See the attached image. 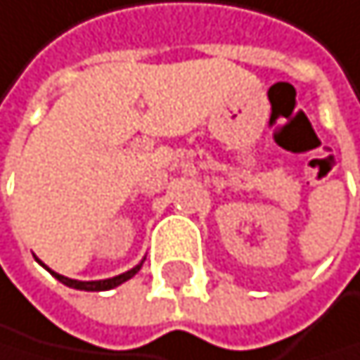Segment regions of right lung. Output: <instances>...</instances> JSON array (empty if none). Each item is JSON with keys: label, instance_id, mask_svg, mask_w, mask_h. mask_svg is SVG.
<instances>
[{"label": "right lung", "instance_id": "obj_1", "mask_svg": "<svg viewBox=\"0 0 360 360\" xmlns=\"http://www.w3.org/2000/svg\"><path fill=\"white\" fill-rule=\"evenodd\" d=\"M141 266L143 264H138V266H134L131 271H127V273H122V275H116V277H112V279H101V281H79V279H70V277H63V275H59V273H54V271H50L48 266H44V268H48V271L59 279L61 283H65V285H70V288H77V290H89V292H96V290H112V288H116V285H120L122 281H127V279H131L138 271H141Z\"/></svg>", "mask_w": 360, "mask_h": 360}]
</instances>
